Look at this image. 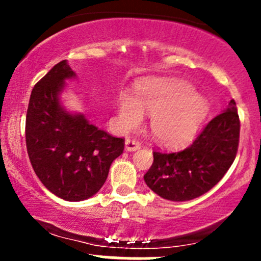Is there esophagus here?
Returning a JSON list of instances; mask_svg holds the SVG:
<instances>
[{"instance_id": "esophagus-1", "label": "esophagus", "mask_w": 261, "mask_h": 261, "mask_svg": "<svg viewBox=\"0 0 261 261\" xmlns=\"http://www.w3.org/2000/svg\"><path fill=\"white\" fill-rule=\"evenodd\" d=\"M140 149V143L134 139H126L125 140V150L126 151H135V150Z\"/></svg>"}]
</instances>
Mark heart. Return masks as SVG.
<instances>
[{
    "label": "heart",
    "mask_w": 261,
    "mask_h": 261,
    "mask_svg": "<svg viewBox=\"0 0 261 261\" xmlns=\"http://www.w3.org/2000/svg\"><path fill=\"white\" fill-rule=\"evenodd\" d=\"M116 114L122 131L140 127L144 114L150 116V128L156 143L178 149L196 138L208 114V103L188 82L145 78L136 84L135 97L128 93L117 97Z\"/></svg>",
    "instance_id": "obj_1"
}]
</instances>
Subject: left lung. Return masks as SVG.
Masks as SVG:
<instances>
[{
    "label": "left lung",
    "mask_w": 261,
    "mask_h": 261,
    "mask_svg": "<svg viewBox=\"0 0 261 261\" xmlns=\"http://www.w3.org/2000/svg\"><path fill=\"white\" fill-rule=\"evenodd\" d=\"M240 120L233 99L203 128L191 146L179 152L154 151L144 175L150 189L168 201L184 202L202 196L223 178L238 152Z\"/></svg>",
    "instance_id": "obj_1"
}]
</instances>
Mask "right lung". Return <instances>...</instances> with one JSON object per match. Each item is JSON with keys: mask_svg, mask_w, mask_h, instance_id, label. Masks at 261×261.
Masks as SVG:
<instances>
[{"mask_svg": "<svg viewBox=\"0 0 261 261\" xmlns=\"http://www.w3.org/2000/svg\"><path fill=\"white\" fill-rule=\"evenodd\" d=\"M75 78L67 60L51 68L33 88L26 114V147L34 172L53 194L84 201L101 189L110 167L123 151V139L67 111L60 101L65 81Z\"/></svg>", "mask_w": 261, "mask_h": 261, "instance_id": "add662e5", "label": "right lung"}]
</instances>
